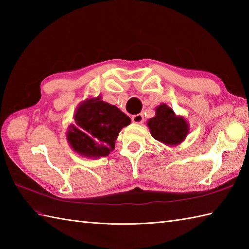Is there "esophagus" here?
I'll list each match as a JSON object with an SVG mask.
<instances>
[{
    "label": "esophagus",
    "mask_w": 249,
    "mask_h": 249,
    "mask_svg": "<svg viewBox=\"0 0 249 249\" xmlns=\"http://www.w3.org/2000/svg\"><path fill=\"white\" fill-rule=\"evenodd\" d=\"M131 120H133L134 123H137V124H140L143 122V114L142 113H138V114H135L133 115V118H131Z\"/></svg>",
    "instance_id": "34e87169"
}]
</instances>
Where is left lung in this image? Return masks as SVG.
Masks as SVG:
<instances>
[{
  "instance_id": "8db88e82",
  "label": "left lung",
  "mask_w": 249,
  "mask_h": 249,
  "mask_svg": "<svg viewBox=\"0 0 249 249\" xmlns=\"http://www.w3.org/2000/svg\"><path fill=\"white\" fill-rule=\"evenodd\" d=\"M151 135L154 139L169 145L182 142L188 134L187 122L174 114L167 105H160L156 109V115L147 122Z\"/></svg>"
}]
</instances>
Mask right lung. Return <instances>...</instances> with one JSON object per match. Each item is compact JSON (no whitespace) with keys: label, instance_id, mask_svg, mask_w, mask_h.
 Masks as SVG:
<instances>
[{"label":"right lung","instance_id":"1","mask_svg":"<svg viewBox=\"0 0 249 249\" xmlns=\"http://www.w3.org/2000/svg\"><path fill=\"white\" fill-rule=\"evenodd\" d=\"M75 122L67 133L68 142L79 154L96 158L107 156L114 150L119 133L130 124V119L115 106L97 97L79 106Z\"/></svg>","mask_w":249,"mask_h":249}]
</instances>
